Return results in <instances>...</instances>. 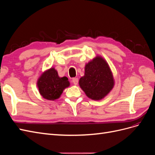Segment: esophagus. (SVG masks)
<instances>
[{"instance_id": "obj_1", "label": "esophagus", "mask_w": 155, "mask_h": 155, "mask_svg": "<svg viewBox=\"0 0 155 155\" xmlns=\"http://www.w3.org/2000/svg\"><path fill=\"white\" fill-rule=\"evenodd\" d=\"M72 81L74 83V85H77L78 83V78H73Z\"/></svg>"}]
</instances>
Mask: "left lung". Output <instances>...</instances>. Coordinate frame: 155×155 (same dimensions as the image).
<instances>
[{"mask_svg": "<svg viewBox=\"0 0 155 155\" xmlns=\"http://www.w3.org/2000/svg\"><path fill=\"white\" fill-rule=\"evenodd\" d=\"M79 85L90 99H104L114 85L113 75L105 59L97 55L87 63L85 74L79 79Z\"/></svg>", "mask_w": 155, "mask_h": 155, "instance_id": "8db88e82", "label": "left lung"}]
</instances>
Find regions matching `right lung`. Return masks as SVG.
I'll list each match as a JSON object with an SVG mask.
<instances>
[{
    "mask_svg": "<svg viewBox=\"0 0 155 155\" xmlns=\"http://www.w3.org/2000/svg\"><path fill=\"white\" fill-rule=\"evenodd\" d=\"M40 94L45 99L55 100L62 94L65 88L70 86L67 77L60 78L54 68L45 70L37 82Z\"/></svg>",
    "mask_w": 155,
    "mask_h": 155,
    "instance_id": "add662e5",
    "label": "right lung"
}]
</instances>
